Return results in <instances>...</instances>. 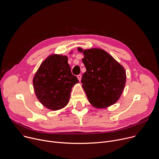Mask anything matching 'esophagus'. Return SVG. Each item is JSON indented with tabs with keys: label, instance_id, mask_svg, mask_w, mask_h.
Here are the masks:
<instances>
[{
	"label": "esophagus",
	"instance_id": "obj_1",
	"mask_svg": "<svg viewBox=\"0 0 159 159\" xmlns=\"http://www.w3.org/2000/svg\"><path fill=\"white\" fill-rule=\"evenodd\" d=\"M77 77V78H78L79 80V81H80V80H81V79H82V75H81L80 74H79V75H78Z\"/></svg>",
	"mask_w": 159,
	"mask_h": 159
}]
</instances>
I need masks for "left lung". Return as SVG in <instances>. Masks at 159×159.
Masks as SVG:
<instances>
[{
  "label": "left lung",
  "instance_id": "8db88e82",
  "mask_svg": "<svg viewBox=\"0 0 159 159\" xmlns=\"http://www.w3.org/2000/svg\"><path fill=\"white\" fill-rule=\"evenodd\" d=\"M82 58L86 72L81 82L89 102L96 108H105L116 103L126 84L124 67L106 51L99 48L84 50Z\"/></svg>",
  "mask_w": 159,
  "mask_h": 159
}]
</instances>
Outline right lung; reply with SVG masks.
<instances>
[{
  "label": "right lung",
  "mask_w": 159,
  "mask_h": 159,
  "mask_svg": "<svg viewBox=\"0 0 159 159\" xmlns=\"http://www.w3.org/2000/svg\"><path fill=\"white\" fill-rule=\"evenodd\" d=\"M33 82L39 102L47 108L57 111L67 105L72 88L79 80L72 75L66 56L52 55L42 62Z\"/></svg>",
  "instance_id": "add662e5"
}]
</instances>
